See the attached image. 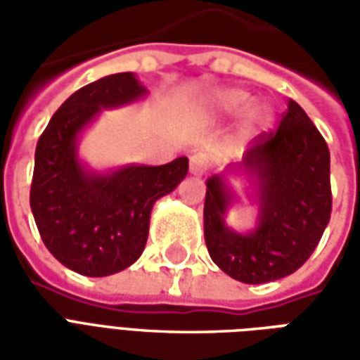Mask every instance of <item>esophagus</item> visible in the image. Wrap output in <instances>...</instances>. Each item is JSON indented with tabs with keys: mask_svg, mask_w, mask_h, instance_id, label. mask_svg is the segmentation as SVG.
Here are the masks:
<instances>
[{
	"mask_svg": "<svg viewBox=\"0 0 360 360\" xmlns=\"http://www.w3.org/2000/svg\"><path fill=\"white\" fill-rule=\"evenodd\" d=\"M208 169V156L202 152H195L191 156V173L193 175H204Z\"/></svg>",
	"mask_w": 360,
	"mask_h": 360,
	"instance_id": "esophagus-1",
	"label": "esophagus"
}]
</instances>
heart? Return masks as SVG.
I'll return each mask as SVG.
<instances>
[{
  "instance_id": "b5f03b06",
  "label": "heart",
  "mask_w": 360,
  "mask_h": 360,
  "mask_svg": "<svg viewBox=\"0 0 360 360\" xmlns=\"http://www.w3.org/2000/svg\"><path fill=\"white\" fill-rule=\"evenodd\" d=\"M249 102L250 96L243 90H219L218 94H214V98H212V110L224 113V115H235V113L245 110ZM271 121H274V113L266 105H257L250 111L249 127H252V129H266V127L271 125Z\"/></svg>"
}]
</instances>
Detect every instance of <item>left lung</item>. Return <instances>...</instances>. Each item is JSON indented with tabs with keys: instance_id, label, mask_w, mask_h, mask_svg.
<instances>
[{
	"instance_id": "1",
	"label": "left lung",
	"mask_w": 360,
	"mask_h": 360,
	"mask_svg": "<svg viewBox=\"0 0 360 360\" xmlns=\"http://www.w3.org/2000/svg\"><path fill=\"white\" fill-rule=\"evenodd\" d=\"M258 181V226H226L231 202L221 175L206 181L204 239L212 260L243 283H266L299 270L316 249L332 214L330 150L309 115L289 100L279 127L255 139L241 164Z\"/></svg>"
}]
</instances>
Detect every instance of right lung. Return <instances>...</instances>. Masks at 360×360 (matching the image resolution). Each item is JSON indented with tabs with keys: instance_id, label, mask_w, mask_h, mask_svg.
Wrapping results in <instances>:
<instances>
[{
	"instance_id": "add662e5",
	"label": "right lung",
	"mask_w": 360,
	"mask_h": 360,
	"mask_svg": "<svg viewBox=\"0 0 360 360\" xmlns=\"http://www.w3.org/2000/svg\"><path fill=\"white\" fill-rule=\"evenodd\" d=\"M146 94L133 73L103 77L67 98L38 139L30 208L44 245L69 270L103 278L139 260L158 198L185 179V156L165 165H129L113 173L89 172L77 139L103 110Z\"/></svg>"
}]
</instances>
